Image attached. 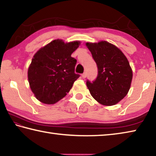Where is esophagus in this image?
Wrapping results in <instances>:
<instances>
[{
    "label": "esophagus",
    "instance_id": "1",
    "mask_svg": "<svg viewBox=\"0 0 156 156\" xmlns=\"http://www.w3.org/2000/svg\"><path fill=\"white\" fill-rule=\"evenodd\" d=\"M82 78H86V77H87V73L86 72L83 73V74H82Z\"/></svg>",
    "mask_w": 156,
    "mask_h": 156
}]
</instances>
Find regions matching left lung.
I'll return each instance as SVG.
<instances>
[{
	"label": "left lung",
	"mask_w": 156,
	"mask_h": 156,
	"mask_svg": "<svg viewBox=\"0 0 156 156\" xmlns=\"http://www.w3.org/2000/svg\"><path fill=\"white\" fill-rule=\"evenodd\" d=\"M86 45L98 68L95 80L87 81L90 94L103 105L116 104L130 87L133 72L129 61L118 47L107 41L87 42Z\"/></svg>",
	"instance_id": "left-lung-1"
}]
</instances>
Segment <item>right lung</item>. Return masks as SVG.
<instances>
[{
    "label": "right lung",
    "instance_id": "add662e5",
    "mask_svg": "<svg viewBox=\"0 0 156 156\" xmlns=\"http://www.w3.org/2000/svg\"><path fill=\"white\" fill-rule=\"evenodd\" d=\"M80 43H65L62 40H55L34 55L27 77L30 88L40 101L46 104L59 101L80 77L74 72L77 60L71 57Z\"/></svg>",
    "mask_w": 156,
    "mask_h": 156
}]
</instances>
